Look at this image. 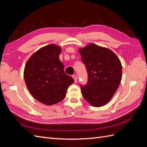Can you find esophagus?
<instances>
[{
  "instance_id": "1",
  "label": "esophagus",
  "mask_w": 147,
  "mask_h": 147,
  "mask_svg": "<svg viewBox=\"0 0 147 147\" xmlns=\"http://www.w3.org/2000/svg\"><path fill=\"white\" fill-rule=\"evenodd\" d=\"M72 78H74L75 82V83H77V80H78V79H77V77L76 76V75H72Z\"/></svg>"
}]
</instances>
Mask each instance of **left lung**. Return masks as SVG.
Instances as JSON below:
<instances>
[{
    "label": "left lung",
    "mask_w": 147,
    "mask_h": 147,
    "mask_svg": "<svg viewBox=\"0 0 147 147\" xmlns=\"http://www.w3.org/2000/svg\"><path fill=\"white\" fill-rule=\"evenodd\" d=\"M88 75L86 85H81L82 95L91 105L99 107L112 99L122 77V65L109 49L94 43L79 49Z\"/></svg>",
    "instance_id": "8db88e82"
}]
</instances>
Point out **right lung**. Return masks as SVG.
Wrapping results in <instances>:
<instances>
[{"mask_svg": "<svg viewBox=\"0 0 147 147\" xmlns=\"http://www.w3.org/2000/svg\"><path fill=\"white\" fill-rule=\"evenodd\" d=\"M59 46L50 44L41 48L26 63L24 78L30 94L41 103L51 105L63 100L68 87L74 82L64 72L59 60Z\"/></svg>", "mask_w": 147, "mask_h": 147, "instance_id": "right-lung-1", "label": "right lung"}]
</instances>
